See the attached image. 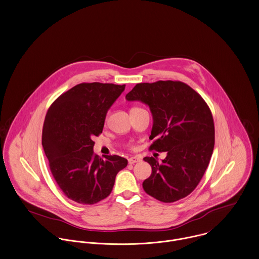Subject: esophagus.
Returning <instances> with one entry per match:
<instances>
[{"instance_id":"esophagus-1","label":"esophagus","mask_w":259,"mask_h":259,"mask_svg":"<svg viewBox=\"0 0 259 259\" xmlns=\"http://www.w3.org/2000/svg\"><path fill=\"white\" fill-rule=\"evenodd\" d=\"M141 161H142V160H141L140 158H138V157H132V158H130V159H128V164L134 165V164L139 163V162H141Z\"/></svg>"}]
</instances>
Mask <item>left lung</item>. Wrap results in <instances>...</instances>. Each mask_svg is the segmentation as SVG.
<instances>
[{"label": "left lung", "instance_id": "8db88e82", "mask_svg": "<svg viewBox=\"0 0 259 259\" xmlns=\"http://www.w3.org/2000/svg\"><path fill=\"white\" fill-rule=\"evenodd\" d=\"M125 98L150 106L154 120L150 150L167 153L162 163L153 157L144 158L152 167L144 190L165 203L187 197L200 183L214 149L215 128L209 106L193 88L172 80L139 83Z\"/></svg>", "mask_w": 259, "mask_h": 259}]
</instances>
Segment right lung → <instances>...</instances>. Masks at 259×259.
<instances>
[{
	"label": "right lung",
	"instance_id": "obj_1",
	"mask_svg": "<svg viewBox=\"0 0 259 259\" xmlns=\"http://www.w3.org/2000/svg\"><path fill=\"white\" fill-rule=\"evenodd\" d=\"M125 85L80 83L61 94L49 107L42 146L57 185L70 200L95 204L112 191L117 172L127 160L94 155L92 139L103 130L109 107Z\"/></svg>",
	"mask_w": 259,
	"mask_h": 259
}]
</instances>
